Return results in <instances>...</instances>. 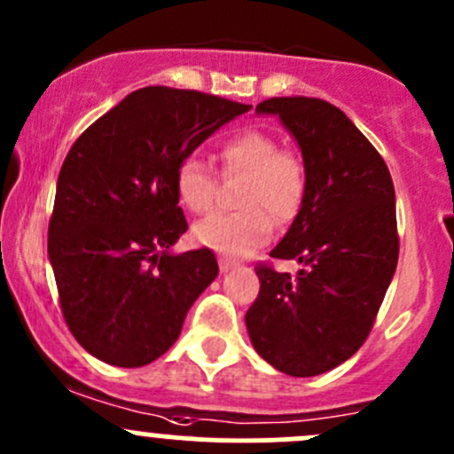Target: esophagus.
I'll return each mask as SVG.
<instances>
[{"label":"esophagus","instance_id":"1","mask_svg":"<svg viewBox=\"0 0 454 454\" xmlns=\"http://www.w3.org/2000/svg\"><path fill=\"white\" fill-rule=\"evenodd\" d=\"M232 268H235V263H232L231 259H223V256H222V259H219V270H222L223 274H226V272H231Z\"/></svg>","mask_w":454,"mask_h":454}]
</instances>
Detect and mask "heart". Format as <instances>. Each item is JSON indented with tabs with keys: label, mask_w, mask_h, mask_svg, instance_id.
<instances>
[{
	"label": "heart",
	"mask_w": 454,
	"mask_h": 454,
	"mask_svg": "<svg viewBox=\"0 0 454 454\" xmlns=\"http://www.w3.org/2000/svg\"><path fill=\"white\" fill-rule=\"evenodd\" d=\"M278 140L261 129L231 136L219 149L226 176H246L239 213H222L195 226L201 246L226 256H244L268 244L274 223H290L308 193V168L292 149H278ZM176 193L195 215L210 213L217 200V177L195 155L182 160L176 171Z\"/></svg>",
	"instance_id": "b5f03b06"
}]
</instances>
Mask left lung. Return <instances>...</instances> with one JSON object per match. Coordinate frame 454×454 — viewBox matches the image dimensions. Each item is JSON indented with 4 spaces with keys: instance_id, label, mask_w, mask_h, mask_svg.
<instances>
[{
    "instance_id": "left-lung-1",
    "label": "left lung",
    "mask_w": 454,
    "mask_h": 454,
    "mask_svg": "<svg viewBox=\"0 0 454 454\" xmlns=\"http://www.w3.org/2000/svg\"><path fill=\"white\" fill-rule=\"evenodd\" d=\"M308 168V193L274 259H296L294 278L259 265V296L246 314L256 354L294 378L325 373L367 340L395 274V189L382 155L332 103L268 98Z\"/></svg>"
}]
</instances>
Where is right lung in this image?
<instances>
[{
  "instance_id": "right-lung-1",
  "label": "right lung",
  "mask_w": 454,
  "mask_h": 454,
  "mask_svg": "<svg viewBox=\"0 0 454 454\" xmlns=\"http://www.w3.org/2000/svg\"><path fill=\"white\" fill-rule=\"evenodd\" d=\"M250 105L173 87L131 91L72 145L48 256L72 336L114 367H145L177 340L219 272L213 250L173 254L186 232L176 171Z\"/></svg>"
}]
</instances>
